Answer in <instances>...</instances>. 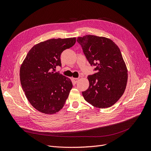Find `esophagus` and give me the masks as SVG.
Instances as JSON below:
<instances>
[{
    "instance_id": "obj_1",
    "label": "esophagus",
    "mask_w": 151,
    "mask_h": 151,
    "mask_svg": "<svg viewBox=\"0 0 151 151\" xmlns=\"http://www.w3.org/2000/svg\"><path fill=\"white\" fill-rule=\"evenodd\" d=\"M78 80H79V78H72V81H73V83H76Z\"/></svg>"
}]
</instances>
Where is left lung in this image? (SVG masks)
<instances>
[{"label": "left lung", "mask_w": 151, "mask_h": 151, "mask_svg": "<svg viewBox=\"0 0 151 151\" xmlns=\"http://www.w3.org/2000/svg\"><path fill=\"white\" fill-rule=\"evenodd\" d=\"M86 59L96 73L88 76L89 88L82 92L86 101L99 108L111 106L123 95L127 69L118 46L109 38L92 35L78 37Z\"/></svg>", "instance_id": "obj_1"}]
</instances>
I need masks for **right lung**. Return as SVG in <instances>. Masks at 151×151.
I'll use <instances>...</instances> for the list:
<instances>
[{"label": "right lung", "mask_w": 151, "mask_h": 151, "mask_svg": "<svg viewBox=\"0 0 151 151\" xmlns=\"http://www.w3.org/2000/svg\"><path fill=\"white\" fill-rule=\"evenodd\" d=\"M76 38H52L34 45L20 67V81L30 102L40 112L52 114L64 106L73 87L70 79L55 72L60 55L72 47Z\"/></svg>", "instance_id": "obj_1"}]
</instances>
